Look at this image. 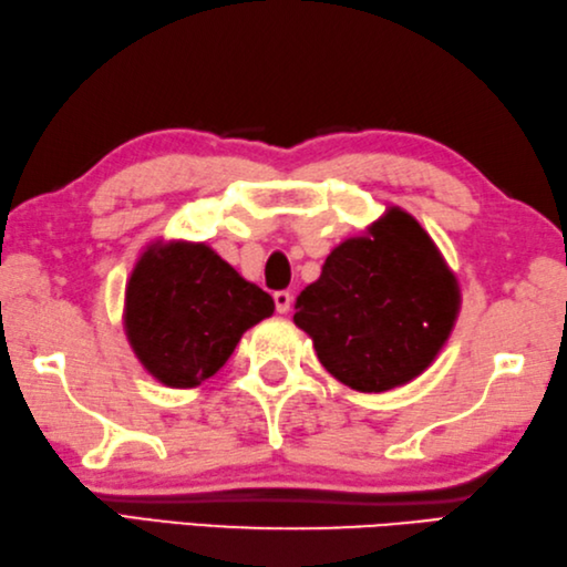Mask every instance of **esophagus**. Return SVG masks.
I'll return each instance as SVG.
<instances>
[{"label":"esophagus","mask_w":567,"mask_h":567,"mask_svg":"<svg viewBox=\"0 0 567 567\" xmlns=\"http://www.w3.org/2000/svg\"><path fill=\"white\" fill-rule=\"evenodd\" d=\"M274 303H276V313H288V308H291V303H293V296L288 291H276Z\"/></svg>","instance_id":"34e87169"}]
</instances>
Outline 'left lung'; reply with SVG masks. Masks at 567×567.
Returning a JSON list of instances; mask_svg holds the SVG:
<instances>
[{"mask_svg":"<svg viewBox=\"0 0 567 567\" xmlns=\"http://www.w3.org/2000/svg\"><path fill=\"white\" fill-rule=\"evenodd\" d=\"M462 296L441 249L411 213L391 205L334 247L296 300L293 322L320 364L362 394L409 384L441 354Z\"/></svg>","mask_w":567,"mask_h":567,"instance_id":"left-lung-1","label":"left lung"}]
</instances>
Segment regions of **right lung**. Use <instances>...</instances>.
Returning a JSON list of instances; mask_svg holds the SVG:
<instances>
[{
  "instance_id": "right-lung-1",
  "label": "right lung",
  "mask_w": 567,
  "mask_h": 567,
  "mask_svg": "<svg viewBox=\"0 0 567 567\" xmlns=\"http://www.w3.org/2000/svg\"><path fill=\"white\" fill-rule=\"evenodd\" d=\"M271 313L274 298L205 241L156 239L126 281L122 326L148 374L171 389H195Z\"/></svg>"
}]
</instances>
